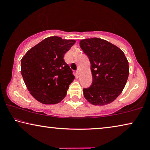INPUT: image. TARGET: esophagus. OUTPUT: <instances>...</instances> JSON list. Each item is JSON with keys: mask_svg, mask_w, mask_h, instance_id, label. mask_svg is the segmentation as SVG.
<instances>
[{"mask_svg": "<svg viewBox=\"0 0 150 150\" xmlns=\"http://www.w3.org/2000/svg\"><path fill=\"white\" fill-rule=\"evenodd\" d=\"M80 74H81V69L78 68L77 71H76V74H77V75H79Z\"/></svg>", "mask_w": 150, "mask_h": 150, "instance_id": "esophagus-1", "label": "esophagus"}]
</instances>
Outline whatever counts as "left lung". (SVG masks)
Wrapping results in <instances>:
<instances>
[{"mask_svg":"<svg viewBox=\"0 0 150 150\" xmlns=\"http://www.w3.org/2000/svg\"><path fill=\"white\" fill-rule=\"evenodd\" d=\"M80 46L91 63L93 82L84 88V97L93 105L113 102L122 93L129 75L128 61L123 51L100 38L85 39Z\"/></svg>","mask_w":150,"mask_h":150,"instance_id":"left-lung-1","label":"left lung"}]
</instances>
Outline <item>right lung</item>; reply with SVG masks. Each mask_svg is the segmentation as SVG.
I'll return each mask as SVG.
<instances>
[{
	"label": "right lung",
	"instance_id": "obj_1",
	"mask_svg": "<svg viewBox=\"0 0 150 150\" xmlns=\"http://www.w3.org/2000/svg\"><path fill=\"white\" fill-rule=\"evenodd\" d=\"M75 42L60 37H49L22 57V78L33 97L41 103L57 104L66 96L75 77L63 57Z\"/></svg>",
	"mask_w": 150,
	"mask_h": 150
}]
</instances>
